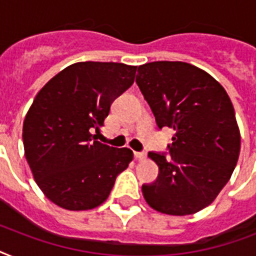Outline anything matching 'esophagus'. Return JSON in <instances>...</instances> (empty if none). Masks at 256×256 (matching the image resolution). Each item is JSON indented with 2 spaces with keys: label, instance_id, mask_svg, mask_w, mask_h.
<instances>
[{
  "label": "esophagus",
  "instance_id": "1",
  "mask_svg": "<svg viewBox=\"0 0 256 256\" xmlns=\"http://www.w3.org/2000/svg\"><path fill=\"white\" fill-rule=\"evenodd\" d=\"M134 156H136L138 160H146L148 154H146L144 152H134Z\"/></svg>",
  "mask_w": 256,
  "mask_h": 256
}]
</instances>
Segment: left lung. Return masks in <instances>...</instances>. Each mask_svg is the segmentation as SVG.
<instances>
[{
  "instance_id": "1",
  "label": "left lung",
  "mask_w": 256,
  "mask_h": 256,
  "mask_svg": "<svg viewBox=\"0 0 256 256\" xmlns=\"http://www.w3.org/2000/svg\"><path fill=\"white\" fill-rule=\"evenodd\" d=\"M136 82L158 128L174 130L168 152H148L160 174L142 184L144 199L164 214H194L216 198L238 162L240 134L230 96L210 74L186 62L144 64Z\"/></svg>"
}]
</instances>
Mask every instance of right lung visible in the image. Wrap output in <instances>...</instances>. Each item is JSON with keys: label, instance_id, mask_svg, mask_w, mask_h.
Masks as SVG:
<instances>
[{"label": "right lung", "instance_id": "add662e5", "mask_svg": "<svg viewBox=\"0 0 256 256\" xmlns=\"http://www.w3.org/2000/svg\"><path fill=\"white\" fill-rule=\"evenodd\" d=\"M136 66L78 62L40 90L25 116V158L42 192L66 210H90L108 199L132 160L130 148L96 140L116 96L134 82Z\"/></svg>", "mask_w": 256, "mask_h": 256}]
</instances>
